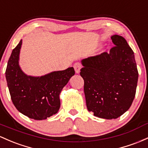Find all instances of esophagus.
Instances as JSON below:
<instances>
[{
	"label": "esophagus",
	"mask_w": 148,
	"mask_h": 148,
	"mask_svg": "<svg viewBox=\"0 0 148 148\" xmlns=\"http://www.w3.org/2000/svg\"><path fill=\"white\" fill-rule=\"evenodd\" d=\"M82 64H81L79 62H77L74 64V69H75L76 73H77V74H79V73L80 72V69H82Z\"/></svg>",
	"instance_id": "esophagus-1"
}]
</instances>
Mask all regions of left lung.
I'll list each match as a JSON object with an SVG mask.
<instances>
[{"mask_svg": "<svg viewBox=\"0 0 148 148\" xmlns=\"http://www.w3.org/2000/svg\"><path fill=\"white\" fill-rule=\"evenodd\" d=\"M110 53L82 60L86 107L94 116L116 119L131 107L136 95L138 72L134 53L122 36L111 37Z\"/></svg>", "mask_w": 148, "mask_h": 148, "instance_id": "left-lung-1", "label": "left lung"}]
</instances>
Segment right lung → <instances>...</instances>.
<instances>
[{
	"label": "right lung",
	"instance_id": "right-lung-1",
	"mask_svg": "<svg viewBox=\"0 0 148 148\" xmlns=\"http://www.w3.org/2000/svg\"><path fill=\"white\" fill-rule=\"evenodd\" d=\"M21 45L22 40L12 50L5 71L12 103L19 112L29 118L46 119L59 110L60 93L75 71L69 67L40 77L26 75L18 63Z\"/></svg>",
	"mask_w": 148,
	"mask_h": 148
}]
</instances>
